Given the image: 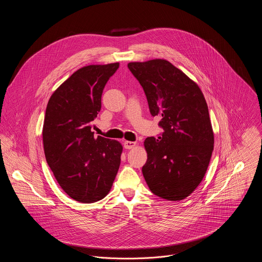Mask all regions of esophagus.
Returning a JSON list of instances; mask_svg holds the SVG:
<instances>
[{
    "label": "esophagus",
    "mask_w": 262,
    "mask_h": 262,
    "mask_svg": "<svg viewBox=\"0 0 262 262\" xmlns=\"http://www.w3.org/2000/svg\"><path fill=\"white\" fill-rule=\"evenodd\" d=\"M136 144H137V142H135V141H126L125 140L124 142V147L125 149H132L136 146Z\"/></svg>",
    "instance_id": "obj_1"
}]
</instances>
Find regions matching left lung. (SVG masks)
Listing matches in <instances>:
<instances>
[{
    "instance_id": "1",
    "label": "left lung",
    "mask_w": 262,
    "mask_h": 262,
    "mask_svg": "<svg viewBox=\"0 0 262 262\" xmlns=\"http://www.w3.org/2000/svg\"><path fill=\"white\" fill-rule=\"evenodd\" d=\"M143 88L150 114L162 134L147 137L142 174L150 190L167 200H182L200 185L210 162L214 135L208 107L199 85L166 60L127 63Z\"/></svg>"
}]
</instances>
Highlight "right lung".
<instances>
[{
    "instance_id": "right-lung-1",
    "label": "right lung",
    "mask_w": 262,
    "mask_h": 262,
    "mask_svg": "<svg viewBox=\"0 0 262 262\" xmlns=\"http://www.w3.org/2000/svg\"><path fill=\"white\" fill-rule=\"evenodd\" d=\"M119 66L77 70L52 94L46 108L42 132L46 161L63 191L82 203L104 199L120 167L122 144L91 132L103 89Z\"/></svg>"
}]
</instances>
